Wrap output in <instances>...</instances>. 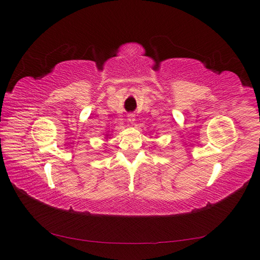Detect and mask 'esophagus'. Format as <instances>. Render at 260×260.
Here are the masks:
<instances>
[{
    "instance_id": "esophagus-1",
    "label": "esophagus",
    "mask_w": 260,
    "mask_h": 260,
    "mask_svg": "<svg viewBox=\"0 0 260 260\" xmlns=\"http://www.w3.org/2000/svg\"><path fill=\"white\" fill-rule=\"evenodd\" d=\"M127 120L131 123H133L135 120V114L134 113H128L127 114Z\"/></svg>"
}]
</instances>
